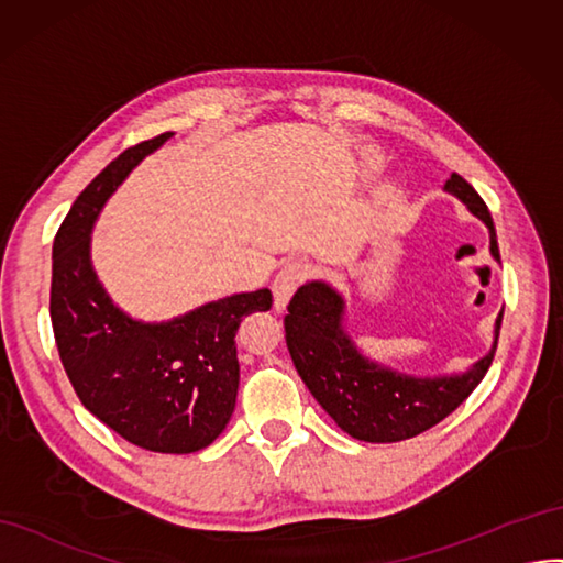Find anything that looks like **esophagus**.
<instances>
[{
	"label": "esophagus",
	"instance_id": "34e87169",
	"mask_svg": "<svg viewBox=\"0 0 563 563\" xmlns=\"http://www.w3.org/2000/svg\"><path fill=\"white\" fill-rule=\"evenodd\" d=\"M302 279H306V267H302L300 263H288L286 267H282L275 282H272V296H275L277 312H282L286 308L288 298L296 294V288L300 286Z\"/></svg>",
	"mask_w": 563,
	"mask_h": 563
}]
</instances>
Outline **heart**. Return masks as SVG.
Masks as SVG:
<instances>
[{"instance_id":"obj_1","label":"heart","mask_w":563,"mask_h":563,"mask_svg":"<svg viewBox=\"0 0 563 563\" xmlns=\"http://www.w3.org/2000/svg\"><path fill=\"white\" fill-rule=\"evenodd\" d=\"M364 161H367V170H372V173H374V170H378V158H376L374 154H369V156L364 158Z\"/></svg>"}]
</instances>
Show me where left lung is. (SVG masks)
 Listing matches in <instances>:
<instances>
[{
  "label": "left lung",
  "instance_id": "left-lung-1",
  "mask_svg": "<svg viewBox=\"0 0 563 563\" xmlns=\"http://www.w3.org/2000/svg\"><path fill=\"white\" fill-rule=\"evenodd\" d=\"M443 191L460 199L490 234V255L499 263L495 222L488 206L466 179L452 173ZM503 312L493 327L488 353L462 372L407 374L372 360L345 327V298L324 279L302 284L284 317L286 347L312 398L336 427L364 443H398L452 415L488 372L495 357Z\"/></svg>",
  "mask_w": 563,
  "mask_h": 563
}]
</instances>
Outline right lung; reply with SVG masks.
I'll return each mask as SVG.
<instances>
[{"label": "right lung", "instance_id": "right-lung-1", "mask_svg": "<svg viewBox=\"0 0 563 563\" xmlns=\"http://www.w3.org/2000/svg\"><path fill=\"white\" fill-rule=\"evenodd\" d=\"M175 132L123 151L75 199L54 239L49 314L80 402L132 445L163 454L208 448L232 419L236 329L267 312V288L208 300L163 322L128 314L92 263V232L115 189Z\"/></svg>", "mask_w": 563, "mask_h": 563}]
</instances>
